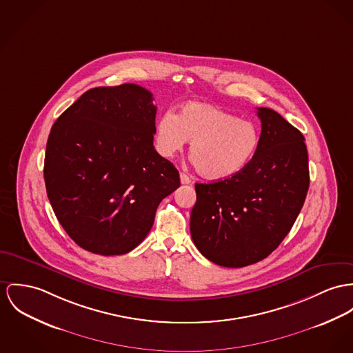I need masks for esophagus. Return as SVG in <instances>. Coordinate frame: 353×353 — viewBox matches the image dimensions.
I'll return each mask as SVG.
<instances>
[{
  "label": "esophagus",
  "mask_w": 353,
  "mask_h": 353,
  "mask_svg": "<svg viewBox=\"0 0 353 353\" xmlns=\"http://www.w3.org/2000/svg\"><path fill=\"white\" fill-rule=\"evenodd\" d=\"M180 180H181V184H184V185H187V184H190V177L188 174H185V173H180Z\"/></svg>",
  "instance_id": "1"
}]
</instances>
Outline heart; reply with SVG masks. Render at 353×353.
<instances>
[{"mask_svg":"<svg viewBox=\"0 0 353 353\" xmlns=\"http://www.w3.org/2000/svg\"><path fill=\"white\" fill-rule=\"evenodd\" d=\"M188 141L196 170L208 180L230 179L255 156L261 134L258 126L214 105L190 102L177 114L166 111L154 128L156 150L173 157Z\"/></svg>","mask_w":353,"mask_h":353,"instance_id":"b5f03b06","label":"heart"}]
</instances>
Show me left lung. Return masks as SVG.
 I'll return each mask as SVG.
<instances>
[{"label":"left lung","instance_id":"left-lung-1","mask_svg":"<svg viewBox=\"0 0 353 353\" xmlns=\"http://www.w3.org/2000/svg\"><path fill=\"white\" fill-rule=\"evenodd\" d=\"M261 141L238 174L196 184L190 236L197 250L224 268L256 263L292 230L309 190L305 137L276 111L258 108Z\"/></svg>","mask_w":353,"mask_h":353}]
</instances>
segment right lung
Segmentation results:
<instances>
[{
  "label": "right lung",
  "instance_id": "right-lung-1",
  "mask_svg": "<svg viewBox=\"0 0 353 353\" xmlns=\"http://www.w3.org/2000/svg\"><path fill=\"white\" fill-rule=\"evenodd\" d=\"M157 108L146 88L95 87L65 110L47 142L44 180L61 227L81 248L122 255L149 234L159 204L180 187L154 146Z\"/></svg>",
  "mask_w": 353,
  "mask_h": 353
}]
</instances>
